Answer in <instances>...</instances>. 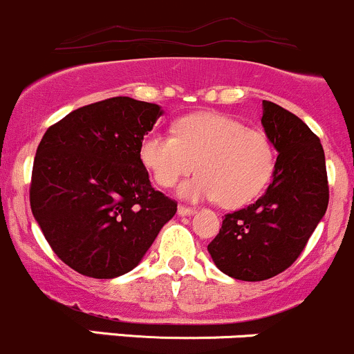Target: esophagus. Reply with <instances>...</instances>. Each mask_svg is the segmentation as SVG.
Segmentation results:
<instances>
[{
  "label": "esophagus",
  "mask_w": 354,
  "mask_h": 354,
  "mask_svg": "<svg viewBox=\"0 0 354 354\" xmlns=\"http://www.w3.org/2000/svg\"><path fill=\"white\" fill-rule=\"evenodd\" d=\"M195 212L194 207H188V205H178V214L180 216H192Z\"/></svg>",
  "instance_id": "1"
}]
</instances>
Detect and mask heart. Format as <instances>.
Segmentation results:
<instances>
[{
    "label": "heart",
    "instance_id": "1",
    "mask_svg": "<svg viewBox=\"0 0 354 354\" xmlns=\"http://www.w3.org/2000/svg\"><path fill=\"white\" fill-rule=\"evenodd\" d=\"M140 160L159 187L198 176L180 187L190 200L219 198L224 207H241L262 192L274 167L269 137L221 113H197L174 124L173 133L152 131L140 142Z\"/></svg>",
    "mask_w": 354,
    "mask_h": 354
}]
</instances>
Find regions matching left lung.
Instances as JSON below:
<instances>
[{"label":"left lung","instance_id":"obj_1","mask_svg":"<svg viewBox=\"0 0 354 354\" xmlns=\"http://www.w3.org/2000/svg\"><path fill=\"white\" fill-rule=\"evenodd\" d=\"M262 106L263 130L277 151L272 183L255 203L226 214L207 246L214 263L240 281H266L291 267L329 203L319 137L288 109Z\"/></svg>","mask_w":354,"mask_h":354}]
</instances>
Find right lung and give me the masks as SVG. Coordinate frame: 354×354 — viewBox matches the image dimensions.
I'll return each instance as SVG.
<instances>
[{"label": "right lung", "mask_w": 354, "mask_h": 354, "mask_svg": "<svg viewBox=\"0 0 354 354\" xmlns=\"http://www.w3.org/2000/svg\"><path fill=\"white\" fill-rule=\"evenodd\" d=\"M162 111L111 97L51 124L35 152L30 209L59 260L113 279L138 266L178 203L152 188L140 142Z\"/></svg>", "instance_id": "add662e5"}]
</instances>
